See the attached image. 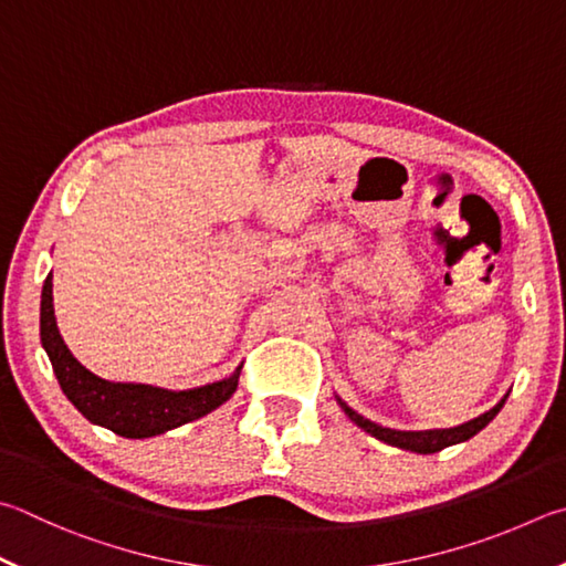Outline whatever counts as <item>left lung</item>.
<instances>
[{"instance_id":"obj_1","label":"left lung","mask_w":566,"mask_h":566,"mask_svg":"<svg viewBox=\"0 0 566 566\" xmlns=\"http://www.w3.org/2000/svg\"><path fill=\"white\" fill-rule=\"evenodd\" d=\"M507 396L510 394H505V398H502L495 408H490L488 413L472 418V420H468V423H462L458 428H443V430H394V428H384L378 423H371V420L364 418V416H358L356 410L348 408L342 398H338V403H342L344 413L352 418L358 428H364L366 433H371L374 438L384 440V443L394 446V448L410 450V453L430 455V453H438V450L462 443V440H470L472 436L480 433V430L485 428L490 420L500 413V408L505 406Z\"/></svg>"}]
</instances>
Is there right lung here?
<instances>
[{
  "mask_svg": "<svg viewBox=\"0 0 566 566\" xmlns=\"http://www.w3.org/2000/svg\"><path fill=\"white\" fill-rule=\"evenodd\" d=\"M41 344H44L59 386L91 423L104 426L123 438H150L208 416L234 390L242 366L230 378L190 390H166L146 384H111L91 374L69 352L59 334L51 296V274L41 290Z\"/></svg>",
  "mask_w": 566,
  "mask_h": 566,
  "instance_id": "obj_1",
  "label": "right lung"
}]
</instances>
